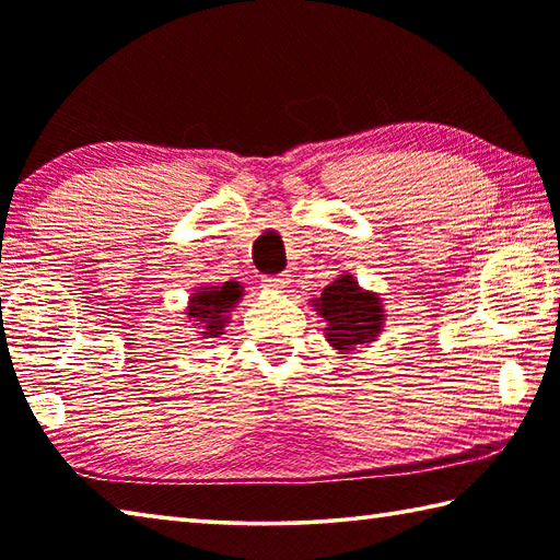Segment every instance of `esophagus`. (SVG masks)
I'll return each mask as SVG.
<instances>
[{"label": "esophagus", "mask_w": 560, "mask_h": 560, "mask_svg": "<svg viewBox=\"0 0 560 560\" xmlns=\"http://www.w3.org/2000/svg\"><path fill=\"white\" fill-rule=\"evenodd\" d=\"M262 285L268 290H282L290 285V278L288 275H268V278H262Z\"/></svg>", "instance_id": "obj_1"}]
</instances>
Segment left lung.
<instances>
[{"mask_svg": "<svg viewBox=\"0 0 560 560\" xmlns=\"http://www.w3.org/2000/svg\"><path fill=\"white\" fill-rule=\"evenodd\" d=\"M317 302V312L327 319V341L341 351H351L357 345L376 341L384 322L381 300L359 288V282L347 275L325 288Z\"/></svg>", "mask_w": 560, "mask_h": 560, "instance_id": "left-lung-1", "label": "left lung"}]
</instances>
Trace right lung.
Instances as JSON below:
<instances>
[{"instance_id":"add662e5","label":"right lung","mask_w":560,"mask_h":560,"mask_svg":"<svg viewBox=\"0 0 560 560\" xmlns=\"http://www.w3.org/2000/svg\"><path fill=\"white\" fill-rule=\"evenodd\" d=\"M243 290L238 282H223L219 288H201L191 295V307L186 315L194 317L199 325H203L201 335L219 337L223 335L225 322H229V312L241 300Z\"/></svg>"}]
</instances>
